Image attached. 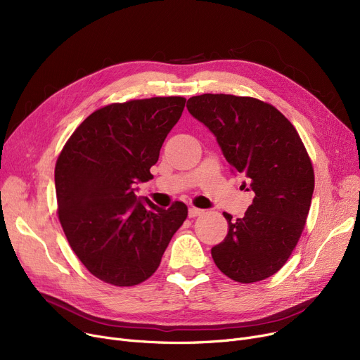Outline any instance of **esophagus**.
Here are the masks:
<instances>
[{
  "mask_svg": "<svg viewBox=\"0 0 360 360\" xmlns=\"http://www.w3.org/2000/svg\"><path fill=\"white\" fill-rule=\"evenodd\" d=\"M200 214H202V210L201 209H195V207H191V209L188 210V216H190V217H197Z\"/></svg>",
  "mask_w": 360,
  "mask_h": 360,
  "instance_id": "esophagus-1",
  "label": "esophagus"
}]
</instances>
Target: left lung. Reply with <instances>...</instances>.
<instances>
[{"label":"left lung","mask_w":360,"mask_h":360,"mask_svg":"<svg viewBox=\"0 0 360 360\" xmlns=\"http://www.w3.org/2000/svg\"><path fill=\"white\" fill-rule=\"evenodd\" d=\"M188 112L209 128L242 188L255 194L212 248L219 270L239 283L277 273L300 238L314 193V169L297 131L274 106L233 94L193 96Z\"/></svg>","instance_id":"obj_1"}]
</instances>
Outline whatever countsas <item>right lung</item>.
<instances>
[{
    "label": "right lung",
    "mask_w": 360,
    "mask_h": 360,
    "mask_svg": "<svg viewBox=\"0 0 360 360\" xmlns=\"http://www.w3.org/2000/svg\"><path fill=\"white\" fill-rule=\"evenodd\" d=\"M185 102L151 98L94 110L56 160L58 217L70 247L93 276L113 286H134L153 274L188 216L181 201L160 209L136 195L137 184L153 179L150 167Z\"/></svg>",
    "instance_id": "1"
}]
</instances>
